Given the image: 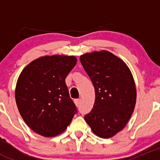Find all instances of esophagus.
<instances>
[{
	"label": "esophagus",
	"mask_w": 160,
	"mask_h": 160,
	"mask_svg": "<svg viewBox=\"0 0 160 160\" xmlns=\"http://www.w3.org/2000/svg\"><path fill=\"white\" fill-rule=\"evenodd\" d=\"M74 102H75V104L77 106H79L80 104V99H76L74 100Z\"/></svg>",
	"instance_id": "obj_1"
}]
</instances>
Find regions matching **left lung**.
Returning a JSON list of instances; mask_svg holds the SVG:
<instances>
[{
  "label": "left lung",
  "mask_w": 160,
  "mask_h": 160,
  "mask_svg": "<svg viewBox=\"0 0 160 160\" xmlns=\"http://www.w3.org/2000/svg\"><path fill=\"white\" fill-rule=\"evenodd\" d=\"M80 59L95 90L94 104L85 121L96 135L111 138L125 128L135 109L133 76L123 60L106 50L85 53Z\"/></svg>",
  "instance_id": "8db88e82"
}]
</instances>
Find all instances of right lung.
Here are the masks:
<instances>
[{
  "label": "right lung",
  "instance_id": "add662e5",
  "mask_svg": "<svg viewBox=\"0 0 160 160\" xmlns=\"http://www.w3.org/2000/svg\"><path fill=\"white\" fill-rule=\"evenodd\" d=\"M77 61L73 56H41L19 75L16 104L23 120L35 133L54 137L70 124L77 111L65 79Z\"/></svg>",
  "mask_w": 160,
  "mask_h": 160
}]
</instances>
